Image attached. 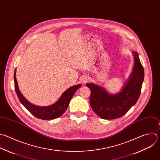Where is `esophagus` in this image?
<instances>
[{
  "mask_svg": "<svg viewBox=\"0 0 160 160\" xmlns=\"http://www.w3.org/2000/svg\"><path fill=\"white\" fill-rule=\"evenodd\" d=\"M89 80V78L87 77V76H83L82 77V82L83 83H85L87 82H88Z\"/></svg>",
  "mask_w": 160,
  "mask_h": 160,
  "instance_id": "obj_1",
  "label": "esophagus"
}]
</instances>
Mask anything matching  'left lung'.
I'll use <instances>...</instances> for the list:
<instances>
[{
	"instance_id": "8db88e82",
	"label": "left lung",
	"mask_w": 160,
	"mask_h": 160,
	"mask_svg": "<svg viewBox=\"0 0 160 160\" xmlns=\"http://www.w3.org/2000/svg\"><path fill=\"white\" fill-rule=\"evenodd\" d=\"M132 55L134 60L133 69L119 92L112 94L96 84H86L91 91V108L100 118L104 119L119 118L138 101L144 81V72L138 52H132Z\"/></svg>"
}]
</instances>
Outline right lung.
Returning <instances> with one entry per match:
<instances>
[{"mask_svg":"<svg viewBox=\"0 0 160 160\" xmlns=\"http://www.w3.org/2000/svg\"><path fill=\"white\" fill-rule=\"evenodd\" d=\"M16 70L14 75L15 90L20 102L34 116L42 120L55 119L62 116L67 109L75 92L81 87V84H78L68 88L55 103L48 106H38L29 102L20 92L16 80Z\"/></svg>","mask_w":160,"mask_h":160,"instance_id":"1","label":"right lung"}]
</instances>
